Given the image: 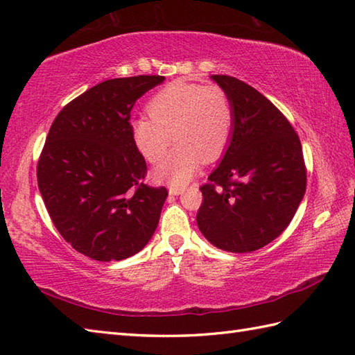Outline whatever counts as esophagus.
<instances>
[{
    "label": "esophagus",
    "instance_id": "34e87169",
    "mask_svg": "<svg viewBox=\"0 0 355 355\" xmlns=\"http://www.w3.org/2000/svg\"><path fill=\"white\" fill-rule=\"evenodd\" d=\"M184 191L183 186H169V193L171 195H180Z\"/></svg>",
    "mask_w": 355,
    "mask_h": 355
}]
</instances>
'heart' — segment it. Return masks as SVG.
<instances>
[{
  "label": "heart",
  "instance_id": "b5f03b06",
  "mask_svg": "<svg viewBox=\"0 0 355 355\" xmlns=\"http://www.w3.org/2000/svg\"><path fill=\"white\" fill-rule=\"evenodd\" d=\"M150 117L132 122V139L148 162H157L172 137L177 140L157 164L155 177L171 186H183L200 168L214 162L227 148L235 110L220 85L177 80L160 89L148 103Z\"/></svg>",
  "mask_w": 355,
  "mask_h": 355
}]
</instances>
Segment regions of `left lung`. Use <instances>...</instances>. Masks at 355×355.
Here are the masks:
<instances>
[{"label":"left lung","instance_id":"obj_1","mask_svg":"<svg viewBox=\"0 0 355 355\" xmlns=\"http://www.w3.org/2000/svg\"><path fill=\"white\" fill-rule=\"evenodd\" d=\"M212 79L230 96L235 122L221 163L200 187L197 224L221 250L250 253L281 235L304 198L302 145L286 117L258 89L225 74Z\"/></svg>","mask_w":355,"mask_h":355}]
</instances>
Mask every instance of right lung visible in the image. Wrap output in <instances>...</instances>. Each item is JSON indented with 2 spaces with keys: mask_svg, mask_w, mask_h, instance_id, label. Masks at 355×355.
Listing matches in <instances>:
<instances>
[{
  "mask_svg": "<svg viewBox=\"0 0 355 355\" xmlns=\"http://www.w3.org/2000/svg\"><path fill=\"white\" fill-rule=\"evenodd\" d=\"M164 76L108 79L67 103L37 160V186L53 224L74 250L122 261L154 235L168 197L143 183L146 162L132 139L131 110Z\"/></svg>",
  "mask_w": 355,
  "mask_h": 355,
  "instance_id": "right-lung-1",
  "label": "right lung"
}]
</instances>
